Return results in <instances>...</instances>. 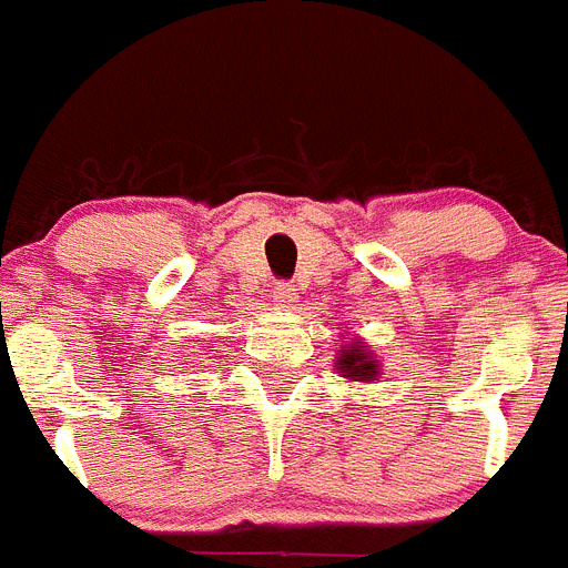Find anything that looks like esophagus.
Masks as SVG:
<instances>
[{
	"label": "esophagus",
	"instance_id": "1",
	"mask_svg": "<svg viewBox=\"0 0 568 568\" xmlns=\"http://www.w3.org/2000/svg\"><path fill=\"white\" fill-rule=\"evenodd\" d=\"M272 296L277 308H291L296 303V288L291 283H285V280H280V283H274Z\"/></svg>",
	"mask_w": 568,
	"mask_h": 568
}]
</instances>
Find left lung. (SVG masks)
<instances>
[{
  "label": "left lung",
  "mask_w": 568,
  "mask_h": 568,
  "mask_svg": "<svg viewBox=\"0 0 568 568\" xmlns=\"http://www.w3.org/2000/svg\"><path fill=\"white\" fill-rule=\"evenodd\" d=\"M339 371L345 373L347 379L362 382V379H373L379 367H376V362H373L371 356L362 354V347L351 345L345 354H339Z\"/></svg>",
  "instance_id": "1"
}]
</instances>
